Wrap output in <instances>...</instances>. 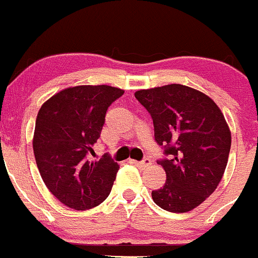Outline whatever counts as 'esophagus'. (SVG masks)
Segmentation results:
<instances>
[{"label":"esophagus","mask_w":258,"mask_h":258,"mask_svg":"<svg viewBox=\"0 0 258 258\" xmlns=\"http://www.w3.org/2000/svg\"><path fill=\"white\" fill-rule=\"evenodd\" d=\"M130 162L134 163V165L138 166V167H148V166H150L152 163L150 159H144L143 161H135V160H130Z\"/></svg>","instance_id":"esophagus-1"}]
</instances>
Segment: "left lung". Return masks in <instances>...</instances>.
Segmentation results:
<instances>
[{
  "label": "left lung",
  "instance_id": "1",
  "mask_svg": "<svg viewBox=\"0 0 258 258\" xmlns=\"http://www.w3.org/2000/svg\"><path fill=\"white\" fill-rule=\"evenodd\" d=\"M154 121L166 182L155 203L172 213L195 209L217 189L228 163L231 133L215 102L201 91L172 84L135 92Z\"/></svg>",
  "mask_w": 258,
  "mask_h": 258
}]
</instances>
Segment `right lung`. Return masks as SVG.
<instances>
[{
    "label": "right lung",
    "mask_w": 258,
    "mask_h": 258,
    "mask_svg": "<svg viewBox=\"0 0 258 258\" xmlns=\"http://www.w3.org/2000/svg\"><path fill=\"white\" fill-rule=\"evenodd\" d=\"M123 93L107 85L69 87L38 112L33 137L38 170L66 207L91 209L109 196L119 165L107 154L98 161L88 160V154H93L108 107Z\"/></svg>",
    "instance_id": "add662e5"
}]
</instances>
